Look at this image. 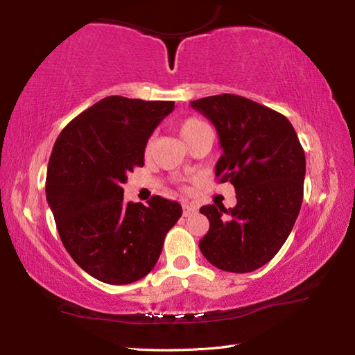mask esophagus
Instances as JSON below:
<instances>
[{"mask_svg": "<svg viewBox=\"0 0 355 355\" xmlns=\"http://www.w3.org/2000/svg\"><path fill=\"white\" fill-rule=\"evenodd\" d=\"M184 216H191L193 213H196V207L191 205V204H184Z\"/></svg>", "mask_w": 355, "mask_h": 355, "instance_id": "1", "label": "esophagus"}]
</instances>
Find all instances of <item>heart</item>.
<instances>
[{
  "instance_id": "b5f03b06",
  "label": "heart",
  "mask_w": 355,
  "mask_h": 355,
  "mask_svg": "<svg viewBox=\"0 0 355 355\" xmlns=\"http://www.w3.org/2000/svg\"><path fill=\"white\" fill-rule=\"evenodd\" d=\"M205 128H209V125H207L204 120H200L198 117H189V119H185V120H182V122H180L179 132H180V136H182L185 142L190 144L191 140L195 139L199 135V132L205 130ZM148 148H150V145H148Z\"/></svg>"
}]
</instances>
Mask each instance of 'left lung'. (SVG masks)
Wrapping results in <instances>:
<instances>
[{
    "mask_svg": "<svg viewBox=\"0 0 355 355\" xmlns=\"http://www.w3.org/2000/svg\"><path fill=\"white\" fill-rule=\"evenodd\" d=\"M190 105L215 125L223 148L216 178L236 191L233 209L200 207L210 229L199 249L220 270L253 272L282 249L302 209L303 146L289 120L250 98L220 94Z\"/></svg>",
    "mask_w": 355,
    "mask_h": 355,
    "instance_id": "left-lung-1",
    "label": "left lung"
}]
</instances>
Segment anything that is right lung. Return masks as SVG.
Here are the masks:
<instances>
[{
	"label": "right lung",
	"mask_w": 355,
	"mask_h": 355,
	"mask_svg": "<svg viewBox=\"0 0 355 355\" xmlns=\"http://www.w3.org/2000/svg\"><path fill=\"white\" fill-rule=\"evenodd\" d=\"M175 102L105 97L66 125L52 148L46 199L72 259L98 282L130 284L153 270L166 233L182 215L176 200L123 202L126 175Z\"/></svg>",
	"instance_id": "right-lung-1"
}]
</instances>
